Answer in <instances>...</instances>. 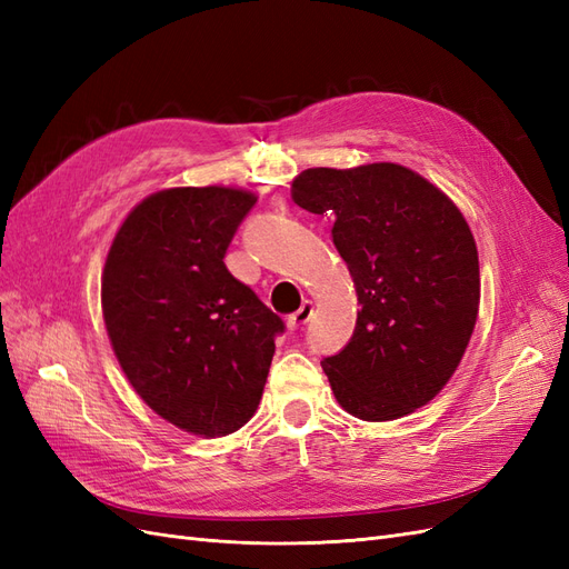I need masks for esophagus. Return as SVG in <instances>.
Here are the masks:
<instances>
[{
	"mask_svg": "<svg viewBox=\"0 0 569 569\" xmlns=\"http://www.w3.org/2000/svg\"><path fill=\"white\" fill-rule=\"evenodd\" d=\"M313 318V303L311 301H303V306L299 308V311L297 313H291L289 316V327H291V330H297V327H301V325H306L308 320H311Z\"/></svg>",
	"mask_w": 569,
	"mask_h": 569,
	"instance_id": "34e87169",
	"label": "esophagus"
}]
</instances>
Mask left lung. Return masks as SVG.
Instances as JSON below:
<instances>
[{"instance_id": "8db88e82", "label": "left lung", "mask_w": 569, "mask_h": 569, "mask_svg": "<svg viewBox=\"0 0 569 569\" xmlns=\"http://www.w3.org/2000/svg\"><path fill=\"white\" fill-rule=\"evenodd\" d=\"M301 209L332 216L360 311L351 341L322 360L353 418L387 422L427 406L451 380L479 311L472 230L439 187L399 163L308 168Z\"/></svg>"}]
</instances>
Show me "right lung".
Masks as SVG:
<instances>
[{
	"instance_id": "add662e5",
	"label": "right lung",
	"mask_w": 569,
	"mask_h": 569,
	"mask_svg": "<svg viewBox=\"0 0 569 569\" xmlns=\"http://www.w3.org/2000/svg\"><path fill=\"white\" fill-rule=\"evenodd\" d=\"M256 194L239 187H170L118 228L101 313L140 399L197 437H226L258 408L280 316L222 263Z\"/></svg>"
}]
</instances>
